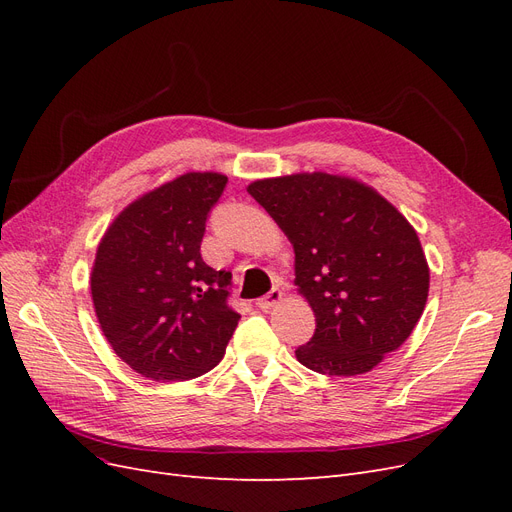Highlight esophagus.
I'll return each mask as SVG.
<instances>
[{
    "instance_id": "obj_1",
    "label": "esophagus",
    "mask_w": 512,
    "mask_h": 512,
    "mask_svg": "<svg viewBox=\"0 0 512 512\" xmlns=\"http://www.w3.org/2000/svg\"><path fill=\"white\" fill-rule=\"evenodd\" d=\"M284 299V294H282V290H277V288H273L271 292H267L265 297H260L258 301H256V305L262 309V312H269V309H273L277 303H280Z\"/></svg>"
}]
</instances>
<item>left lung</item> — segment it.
Instances as JSON below:
<instances>
[{
	"mask_svg": "<svg viewBox=\"0 0 512 512\" xmlns=\"http://www.w3.org/2000/svg\"><path fill=\"white\" fill-rule=\"evenodd\" d=\"M256 203L294 247V286L316 331L294 350L301 365L356 376L410 337L429 294L416 230L369 185L327 173L258 179Z\"/></svg>",
	"mask_w": 512,
	"mask_h": 512,
	"instance_id": "8db88e82",
	"label": "left lung"
}]
</instances>
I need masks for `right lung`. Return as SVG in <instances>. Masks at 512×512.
Returning <instances> with one entry per match:
<instances>
[{
    "instance_id": "1",
    "label": "right lung",
    "mask_w": 512,
    "mask_h": 512,
    "mask_svg": "<svg viewBox=\"0 0 512 512\" xmlns=\"http://www.w3.org/2000/svg\"><path fill=\"white\" fill-rule=\"evenodd\" d=\"M226 175L185 173L136 198L108 226L91 269L100 329L123 363L151 380H190L222 361L239 314L230 271L200 256Z\"/></svg>"
}]
</instances>
